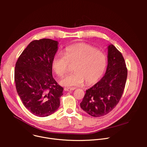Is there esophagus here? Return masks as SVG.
<instances>
[{"label": "esophagus", "instance_id": "1", "mask_svg": "<svg viewBox=\"0 0 147 147\" xmlns=\"http://www.w3.org/2000/svg\"><path fill=\"white\" fill-rule=\"evenodd\" d=\"M75 90V88H65L64 90L65 91H71Z\"/></svg>", "mask_w": 147, "mask_h": 147}]
</instances>
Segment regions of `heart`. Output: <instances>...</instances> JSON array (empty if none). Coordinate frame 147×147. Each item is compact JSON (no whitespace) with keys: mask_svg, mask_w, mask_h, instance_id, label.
I'll return each mask as SVG.
<instances>
[{"mask_svg":"<svg viewBox=\"0 0 147 147\" xmlns=\"http://www.w3.org/2000/svg\"><path fill=\"white\" fill-rule=\"evenodd\" d=\"M70 65H74L73 73L60 81L63 86L76 87L86 81L87 85L96 82L103 74L107 65L105 53L85 43L67 47L64 55L56 54L53 57L52 67L59 77L67 73Z\"/></svg>","mask_w":147,"mask_h":147,"instance_id":"obj_1","label":"heart"}]
</instances>
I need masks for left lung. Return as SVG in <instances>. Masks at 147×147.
<instances>
[{
  "label": "left lung",
  "mask_w": 147,
  "mask_h": 147,
  "mask_svg": "<svg viewBox=\"0 0 147 147\" xmlns=\"http://www.w3.org/2000/svg\"><path fill=\"white\" fill-rule=\"evenodd\" d=\"M108 66L101 80L86 91L81 109L93 117H100L111 112L123 93L127 77L124 59L113 45L108 47Z\"/></svg>",
  "instance_id": "obj_1"
}]
</instances>
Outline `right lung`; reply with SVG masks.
<instances>
[{
  "mask_svg": "<svg viewBox=\"0 0 147 147\" xmlns=\"http://www.w3.org/2000/svg\"><path fill=\"white\" fill-rule=\"evenodd\" d=\"M57 45V41L48 38L32 40L16 63L17 92L24 107L36 116H49L60 106L63 88L53 78L52 67Z\"/></svg>",
  "mask_w": 147,
  "mask_h": 147,
  "instance_id": "add662e5",
  "label": "right lung"
}]
</instances>
